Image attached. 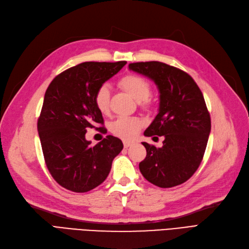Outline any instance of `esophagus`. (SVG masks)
Listing matches in <instances>:
<instances>
[{"label": "esophagus", "mask_w": 249, "mask_h": 249, "mask_svg": "<svg viewBox=\"0 0 249 249\" xmlns=\"http://www.w3.org/2000/svg\"><path fill=\"white\" fill-rule=\"evenodd\" d=\"M133 144H135V142H133V141H127V140H124V146L125 148L132 146Z\"/></svg>", "instance_id": "obj_1"}]
</instances>
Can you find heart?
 <instances>
[{"label": "heart", "instance_id": "obj_1", "mask_svg": "<svg viewBox=\"0 0 249 249\" xmlns=\"http://www.w3.org/2000/svg\"><path fill=\"white\" fill-rule=\"evenodd\" d=\"M118 84L134 100L143 101L144 106H150V103L146 100L150 94V84L146 79L139 76V74L129 73L120 79ZM94 104L103 114L109 111L110 90L107 85H103L96 90L94 95ZM142 126L143 122L138 117L120 116L111 124L110 130L119 138L132 139L139 133Z\"/></svg>", "mask_w": 249, "mask_h": 249}]
</instances>
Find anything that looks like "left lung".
Wrapping results in <instances>:
<instances>
[{
	"mask_svg": "<svg viewBox=\"0 0 249 249\" xmlns=\"http://www.w3.org/2000/svg\"><path fill=\"white\" fill-rule=\"evenodd\" d=\"M129 69L154 81L160 93L159 111L144 136H164L163 146L142 142L146 157L140 172L161 188L183 184L197 170L211 132L200 89L187 72L159 61L130 63Z\"/></svg>",
	"mask_w": 249,
	"mask_h": 249,
	"instance_id": "1",
	"label": "left lung"
}]
</instances>
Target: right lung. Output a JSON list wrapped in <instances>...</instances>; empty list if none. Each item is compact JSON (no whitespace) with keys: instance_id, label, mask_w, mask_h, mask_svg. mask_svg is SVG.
<instances>
[{"instance_id":"obj_1","label":"right lung","mask_w":249,"mask_h":249,"mask_svg":"<svg viewBox=\"0 0 249 249\" xmlns=\"http://www.w3.org/2000/svg\"><path fill=\"white\" fill-rule=\"evenodd\" d=\"M125 63L83 62L58 74L47 89L37 130L49 171L67 190L83 193L101 185L124 148L122 140L111 135L91 146L85 134L104 124L94 104L96 90Z\"/></svg>"}]
</instances>
